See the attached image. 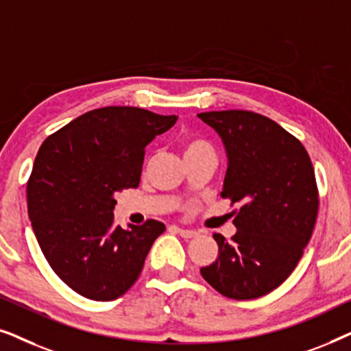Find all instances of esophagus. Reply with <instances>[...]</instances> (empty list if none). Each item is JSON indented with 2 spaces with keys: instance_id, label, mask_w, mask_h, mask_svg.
Listing matches in <instances>:
<instances>
[{
  "instance_id": "obj_1",
  "label": "esophagus",
  "mask_w": 351,
  "mask_h": 351,
  "mask_svg": "<svg viewBox=\"0 0 351 351\" xmlns=\"http://www.w3.org/2000/svg\"><path fill=\"white\" fill-rule=\"evenodd\" d=\"M177 230V233L180 234L182 238L185 239H190V238H195L196 234H198V232H195V230H189V228H179V227H174Z\"/></svg>"
}]
</instances>
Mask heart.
Segmentation results:
<instances>
[{
    "instance_id": "obj_1",
    "label": "heart",
    "mask_w": 351,
    "mask_h": 351,
    "mask_svg": "<svg viewBox=\"0 0 351 351\" xmlns=\"http://www.w3.org/2000/svg\"><path fill=\"white\" fill-rule=\"evenodd\" d=\"M201 150H213V148H210L208 142L201 141V138H189V141H185L184 143L185 155H189V153H195V152H201Z\"/></svg>"
}]
</instances>
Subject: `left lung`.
Listing matches in <instances>:
<instances>
[{"instance_id": "1", "label": "left lung", "mask_w": 351, "mask_h": 351, "mask_svg": "<svg viewBox=\"0 0 351 351\" xmlns=\"http://www.w3.org/2000/svg\"><path fill=\"white\" fill-rule=\"evenodd\" d=\"M198 118L227 153L223 198L239 204L237 233H215L219 257L201 276L225 297L257 299L276 289L299 263L318 214L315 171L305 147L262 114L227 110Z\"/></svg>"}]
</instances>
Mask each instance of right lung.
<instances>
[{"label":"right lung","mask_w":351,"mask_h":351,"mask_svg":"<svg viewBox=\"0 0 351 351\" xmlns=\"http://www.w3.org/2000/svg\"><path fill=\"white\" fill-rule=\"evenodd\" d=\"M176 114L105 107L81 114L43 143L27 184L28 217L56 275L80 295L108 302L141 275L166 227L113 223L114 196L138 186L145 148Z\"/></svg>","instance_id":"right-lung-1"}]
</instances>
